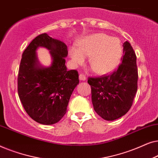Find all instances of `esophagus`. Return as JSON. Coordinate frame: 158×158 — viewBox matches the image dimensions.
Returning a JSON list of instances; mask_svg holds the SVG:
<instances>
[{"mask_svg": "<svg viewBox=\"0 0 158 158\" xmlns=\"http://www.w3.org/2000/svg\"><path fill=\"white\" fill-rule=\"evenodd\" d=\"M79 79L81 80V81H86V76L82 73V74H80V75H79Z\"/></svg>", "mask_w": 158, "mask_h": 158, "instance_id": "34e87169", "label": "esophagus"}]
</instances>
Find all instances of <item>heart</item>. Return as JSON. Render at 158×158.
<instances>
[{"label": "heart", "instance_id": "obj_1", "mask_svg": "<svg viewBox=\"0 0 158 158\" xmlns=\"http://www.w3.org/2000/svg\"><path fill=\"white\" fill-rule=\"evenodd\" d=\"M122 47L118 39L104 34L88 36L78 43V49H70L71 59L75 64L84 62V57H89L90 68L95 73L106 74L110 73L119 63Z\"/></svg>", "mask_w": 158, "mask_h": 158}]
</instances>
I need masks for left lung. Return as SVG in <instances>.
Here are the masks:
<instances>
[{
	"label": "left lung",
	"instance_id": "obj_1",
	"mask_svg": "<svg viewBox=\"0 0 158 158\" xmlns=\"http://www.w3.org/2000/svg\"><path fill=\"white\" fill-rule=\"evenodd\" d=\"M123 57L109 75L88 77L95 111L107 121L122 117L130 109L137 90V56L129 42L123 44Z\"/></svg>",
	"mask_w": 158,
	"mask_h": 158
}]
</instances>
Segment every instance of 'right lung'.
<instances>
[{
    "mask_svg": "<svg viewBox=\"0 0 158 158\" xmlns=\"http://www.w3.org/2000/svg\"><path fill=\"white\" fill-rule=\"evenodd\" d=\"M38 47L50 50L51 66L39 65L35 51ZM68 47L61 41L44 33L34 39L23 51L18 75V94L23 109L35 122L54 124L63 117L75 88L78 73L68 70L65 59Z\"/></svg>",
    "mask_w": 158,
    "mask_h": 158,
    "instance_id": "right-lung-1",
    "label": "right lung"
}]
</instances>
